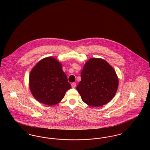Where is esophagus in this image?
Here are the masks:
<instances>
[{
    "label": "esophagus",
    "instance_id": "esophagus-1",
    "mask_svg": "<svg viewBox=\"0 0 150 150\" xmlns=\"http://www.w3.org/2000/svg\"><path fill=\"white\" fill-rule=\"evenodd\" d=\"M71 86H72V88H75V87H76V84L75 83H71Z\"/></svg>",
    "mask_w": 150,
    "mask_h": 150
}]
</instances>
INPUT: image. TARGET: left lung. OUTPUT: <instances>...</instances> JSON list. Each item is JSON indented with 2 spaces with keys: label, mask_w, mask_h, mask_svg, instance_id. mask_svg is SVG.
Segmentation results:
<instances>
[{
  "label": "left lung",
  "mask_w": 150,
  "mask_h": 150,
  "mask_svg": "<svg viewBox=\"0 0 150 150\" xmlns=\"http://www.w3.org/2000/svg\"><path fill=\"white\" fill-rule=\"evenodd\" d=\"M81 76L76 90L85 103L94 107H100L114 97L118 88V78L112 67L104 59H89Z\"/></svg>",
  "instance_id": "1"
}]
</instances>
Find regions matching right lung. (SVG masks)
I'll return each mask as SVG.
<instances>
[{
  "label": "right lung",
  "instance_id": "obj_1",
  "mask_svg": "<svg viewBox=\"0 0 150 150\" xmlns=\"http://www.w3.org/2000/svg\"><path fill=\"white\" fill-rule=\"evenodd\" d=\"M29 87L35 98L47 105L59 103L71 87L62 64L52 57L44 58L35 66L30 74Z\"/></svg>",
  "mask_w": 150,
  "mask_h": 150
}]
</instances>
